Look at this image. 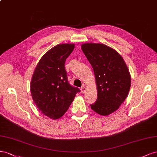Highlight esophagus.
<instances>
[{
	"label": "esophagus",
	"mask_w": 157,
	"mask_h": 157,
	"mask_svg": "<svg viewBox=\"0 0 157 157\" xmlns=\"http://www.w3.org/2000/svg\"><path fill=\"white\" fill-rule=\"evenodd\" d=\"M81 92H82V93H84L85 92H86V87H85L84 86H83V87H81Z\"/></svg>",
	"instance_id": "esophagus-1"
}]
</instances>
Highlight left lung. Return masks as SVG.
<instances>
[{
	"instance_id": "obj_1",
	"label": "left lung",
	"mask_w": 157,
	"mask_h": 157,
	"mask_svg": "<svg viewBox=\"0 0 157 157\" xmlns=\"http://www.w3.org/2000/svg\"><path fill=\"white\" fill-rule=\"evenodd\" d=\"M82 51L93 67L97 98L91 109L107 116L118 110L126 99L131 86V76L122 57L104 44L86 43Z\"/></svg>"
}]
</instances>
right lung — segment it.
I'll use <instances>...</instances> for the list:
<instances>
[{
    "label": "right lung",
    "instance_id": "right-lung-1",
    "mask_svg": "<svg viewBox=\"0 0 157 157\" xmlns=\"http://www.w3.org/2000/svg\"><path fill=\"white\" fill-rule=\"evenodd\" d=\"M74 44H58L46 52L35 68L31 82V93L39 110L52 119L68 110L80 89L69 83L65 61Z\"/></svg>",
    "mask_w": 157,
    "mask_h": 157
}]
</instances>
